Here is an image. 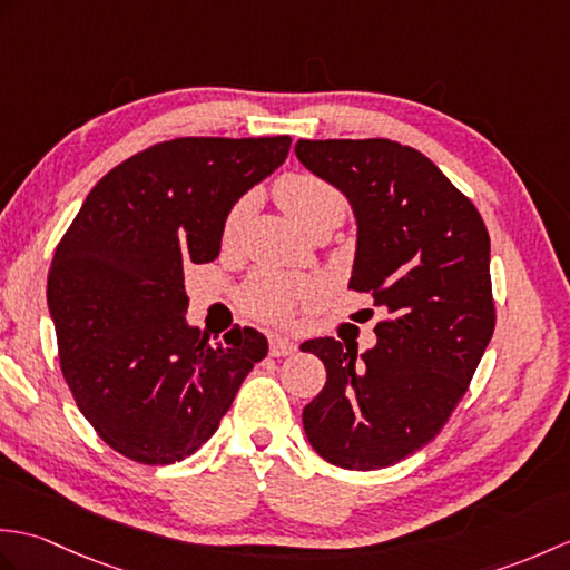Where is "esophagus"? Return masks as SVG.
<instances>
[{"instance_id": "34e87169", "label": "esophagus", "mask_w": 570, "mask_h": 570, "mask_svg": "<svg viewBox=\"0 0 570 570\" xmlns=\"http://www.w3.org/2000/svg\"><path fill=\"white\" fill-rule=\"evenodd\" d=\"M296 353V343L288 341V337L282 335H272L269 337V355L272 357H286Z\"/></svg>"}]
</instances>
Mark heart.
<instances>
[{"label": "heart", "instance_id": "b5f03b06", "mask_svg": "<svg viewBox=\"0 0 570 570\" xmlns=\"http://www.w3.org/2000/svg\"><path fill=\"white\" fill-rule=\"evenodd\" d=\"M274 196L278 205L286 210L292 220L304 227L306 233L311 227L323 223H341L347 210V200L343 190L333 186L318 174L311 171H294L276 180ZM249 196H242L233 208L227 210L223 223V239L233 242L239 233L245 215L249 210ZM308 292V284L298 276L274 274V272H259L254 274L242 288V306H245L252 316L264 321H284L288 318L296 301Z\"/></svg>", "mask_w": 570, "mask_h": 570}]
</instances>
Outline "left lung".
<instances>
[{
    "label": "left lung",
    "instance_id": "1",
    "mask_svg": "<svg viewBox=\"0 0 570 570\" xmlns=\"http://www.w3.org/2000/svg\"><path fill=\"white\" fill-rule=\"evenodd\" d=\"M296 156L353 205L350 288L382 311L365 353L335 337L301 345L328 372L304 429L337 468L394 465L439 435L492 337L488 227L439 166L399 141L298 139Z\"/></svg>",
    "mask_w": 570,
    "mask_h": 570
}]
</instances>
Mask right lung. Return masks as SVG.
<instances>
[{"instance_id":"right-lung-1","label":"right lung","mask_w":570,"mask_h":570,"mask_svg":"<svg viewBox=\"0 0 570 570\" xmlns=\"http://www.w3.org/2000/svg\"><path fill=\"white\" fill-rule=\"evenodd\" d=\"M292 137H180L115 166L85 198L48 272L60 370L100 439L137 463L196 453L266 337L210 343L186 323L184 264L220 254L227 210L286 161Z\"/></svg>"}]
</instances>
